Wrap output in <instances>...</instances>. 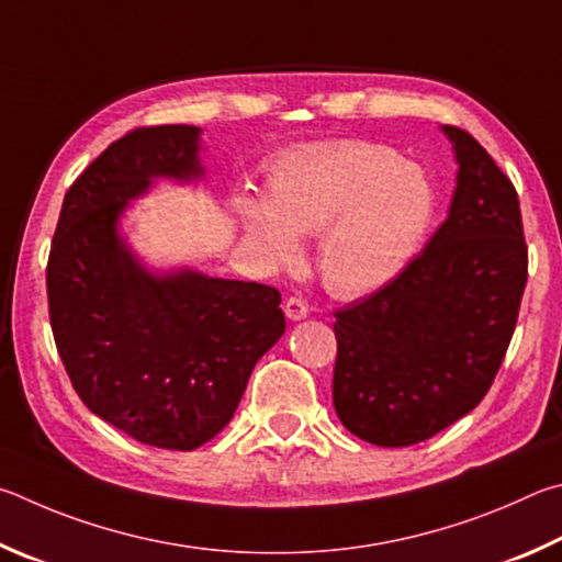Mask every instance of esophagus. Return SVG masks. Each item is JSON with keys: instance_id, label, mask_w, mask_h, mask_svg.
I'll list each match as a JSON object with an SVG mask.
<instances>
[{"instance_id": "esophagus-1", "label": "esophagus", "mask_w": 562, "mask_h": 562, "mask_svg": "<svg viewBox=\"0 0 562 562\" xmlns=\"http://www.w3.org/2000/svg\"><path fill=\"white\" fill-rule=\"evenodd\" d=\"M283 313H286L289 321H303L308 318V303L303 299L291 296L286 303H283Z\"/></svg>"}]
</instances>
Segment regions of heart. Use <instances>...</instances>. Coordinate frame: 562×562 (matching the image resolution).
Instances as JSON below:
<instances>
[{"instance_id": "b5f03b06", "label": "heart", "mask_w": 562, "mask_h": 562, "mask_svg": "<svg viewBox=\"0 0 562 562\" xmlns=\"http://www.w3.org/2000/svg\"><path fill=\"white\" fill-rule=\"evenodd\" d=\"M244 241L273 266L303 256L299 234H321L318 271L342 299L385 289L415 261L437 210L429 175L372 140H333L273 157L269 196L241 190Z\"/></svg>"}]
</instances>
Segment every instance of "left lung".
<instances>
[{
	"mask_svg": "<svg viewBox=\"0 0 562 562\" xmlns=\"http://www.w3.org/2000/svg\"><path fill=\"white\" fill-rule=\"evenodd\" d=\"M449 214L385 289L336 313L333 405L378 447H409L474 409L514 336L528 279L518 194L467 131Z\"/></svg>",
	"mask_w": 562,
	"mask_h": 562,
	"instance_id": "obj_1",
	"label": "left lung"
}]
</instances>
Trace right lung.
<instances>
[{"label": "right lung", "mask_w": 562, "mask_h": 562, "mask_svg": "<svg viewBox=\"0 0 562 562\" xmlns=\"http://www.w3.org/2000/svg\"><path fill=\"white\" fill-rule=\"evenodd\" d=\"M202 131L137 127L64 196L46 266L52 330L83 405L143 445L192 451L234 417L286 330L281 293L194 269L150 271L121 232L157 180L200 182Z\"/></svg>", "instance_id": "obj_1"}]
</instances>
